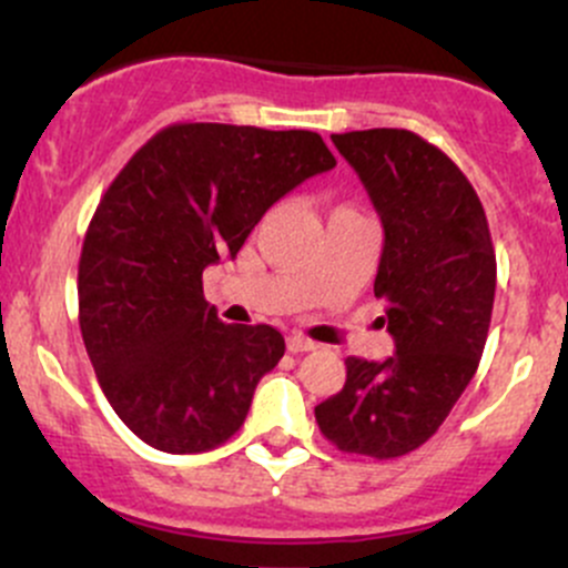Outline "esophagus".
I'll list each match as a JSON object with an SVG mask.
<instances>
[{"mask_svg":"<svg viewBox=\"0 0 568 568\" xmlns=\"http://www.w3.org/2000/svg\"><path fill=\"white\" fill-rule=\"evenodd\" d=\"M285 346H288L291 354H302V352H316L318 343H313L311 337H305V335H288Z\"/></svg>","mask_w":568,"mask_h":568,"instance_id":"34e87169","label":"esophagus"}]
</instances>
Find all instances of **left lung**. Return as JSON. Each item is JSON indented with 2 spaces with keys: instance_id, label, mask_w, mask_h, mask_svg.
<instances>
[{
  "instance_id": "left-lung-1",
  "label": "left lung",
  "mask_w": 568,
  "mask_h": 568,
  "mask_svg": "<svg viewBox=\"0 0 568 568\" xmlns=\"http://www.w3.org/2000/svg\"><path fill=\"white\" fill-rule=\"evenodd\" d=\"M385 227L374 294L393 357L346 359V385L316 406L343 454L395 459L420 448L475 376L489 335L497 261L484 205L437 145L406 129L332 134Z\"/></svg>"
}]
</instances>
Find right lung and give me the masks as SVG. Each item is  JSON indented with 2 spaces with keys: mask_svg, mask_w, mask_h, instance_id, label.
I'll list each match as a JSON object with an SVG mask.
<instances>
[{
  "mask_svg": "<svg viewBox=\"0 0 568 568\" xmlns=\"http://www.w3.org/2000/svg\"><path fill=\"white\" fill-rule=\"evenodd\" d=\"M335 168L316 131L175 123L101 197L79 257V326L120 420L164 454H203L247 417L285 341L216 318L203 268L236 257L283 194Z\"/></svg>",
  "mask_w": 568,
  "mask_h": 568,
  "instance_id": "1",
  "label": "right lung"
}]
</instances>
